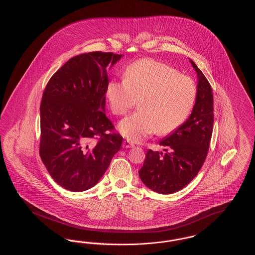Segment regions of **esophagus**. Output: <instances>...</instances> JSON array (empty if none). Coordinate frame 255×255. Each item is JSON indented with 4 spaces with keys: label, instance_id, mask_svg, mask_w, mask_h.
I'll return each instance as SVG.
<instances>
[{
    "label": "esophagus",
    "instance_id": "1",
    "mask_svg": "<svg viewBox=\"0 0 255 255\" xmlns=\"http://www.w3.org/2000/svg\"><path fill=\"white\" fill-rule=\"evenodd\" d=\"M133 146L134 145H133V143L130 142L129 140H124L123 143H122V147L123 148H132Z\"/></svg>",
    "mask_w": 255,
    "mask_h": 255
}]
</instances>
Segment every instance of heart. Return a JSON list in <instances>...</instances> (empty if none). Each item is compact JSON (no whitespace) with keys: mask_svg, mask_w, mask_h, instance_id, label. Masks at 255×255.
Segmentation results:
<instances>
[{"mask_svg":"<svg viewBox=\"0 0 255 255\" xmlns=\"http://www.w3.org/2000/svg\"><path fill=\"white\" fill-rule=\"evenodd\" d=\"M125 79L111 80L106 90L110 107L122 116L139 99V110L119 124L120 132L131 141H140L156 133L178 129L194 106L197 88L188 76L154 59H141L130 65Z\"/></svg>","mask_w":255,"mask_h":255,"instance_id":"obj_1","label":"heart"}]
</instances>
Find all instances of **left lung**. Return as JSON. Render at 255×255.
I'll use <instances>...</instances> for the list:
<instances>
[{"label":"left lung","instance_id":"8db88e82","mask_svg":"<svg viewBox=\"0 0 255 255\" xmlns=\"http://www.w3.org/2000/svg\"><path fill=\"white\" fill-rule=\"evenodd\" d=\"M198 77L194 107L188 120L159 142L162 152L148 150L138 171L141 182L160 194L175 193L202 168L213 131V93L206 76L189 59Z\"/></svg>","mask_w":255,"mask_h":255}]
</instances>
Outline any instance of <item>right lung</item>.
Masks as SVG:
<instances>
[{
    "label": "right lung",
    "mask_w": 255,
    "mask_h": 255,
    "mask_svg": "<svg viewBox=\"0 0 255 255\" xmlns=\"http://www.w3.org/2000/svg\"><path fill=\"white\" fill-rule=\"evenodd\" d=\"M122 54L94 51L67 61L49 79L40 106V157L49 175L73 192L100 181L122 143L105 114L107 68ZM97 138V142L92 139Z\"/></svg>",
    "instance_id": "right-lung-1"
}]
</instances>
